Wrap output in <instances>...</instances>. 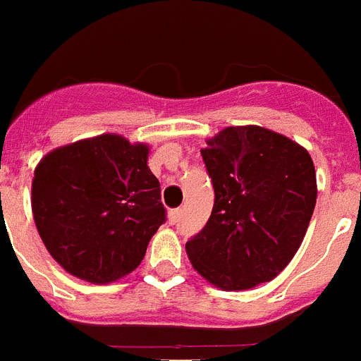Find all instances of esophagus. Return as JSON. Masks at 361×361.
<instances>
[{
    "instance_id": "1",
    "label": "esophagus",
    "mask_w": 361,
    "mask_h": 361,
    "mask_svg": "<svg viewBox=\"0 0 361 361\" xmlns=\"http://www.w3.org/2000/svg\"><path fill=\"white\" fill-rule=\"evenodd\" d=\"M180 216H183V210H180V208H175V210H171V212H169V223H171V225H175V223L180 219Z\"/></svg>"
}]
</instances>
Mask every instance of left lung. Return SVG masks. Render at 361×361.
I'll return each instance as SVG.
<instances>
[{
    "label": "left lung",
    "instance_id": "obj_1",
    "mask_svg": "<svg viewBox=\"0 0 361 361\" xmlns=\"http://www.w3.org/2000/svg\"><path fill=\"white\" fill-rule=\"evenodd\" d=\"M201 149L214 208L186 243L188 258L227 291L273 281L305 240L317 199L312 157L297 142L258 125L227 127Z\"/></svg>",
    "mask_w": 361,
    "mask_h": 361
}]
</instances>
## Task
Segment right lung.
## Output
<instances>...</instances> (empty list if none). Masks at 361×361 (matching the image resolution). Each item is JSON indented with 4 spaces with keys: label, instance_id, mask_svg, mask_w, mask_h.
<instances>
[{
    "label": "right lung",
    "instance_id": "add662e5",
    "mask_svg": "<svg viewBox=\"0 0 361 361\" xmlns=\"http://www.w3.org/2000/svg\"><path fill=\"white\" fill-rule=\"evenodd\" d=\"M149 145L101 134L47 153L32 178V217L70 275L109 284L140 266L166 221Z\"/></svg>",
    "mask_w": 361,
    "mask_h": 361
}]
</instances>
